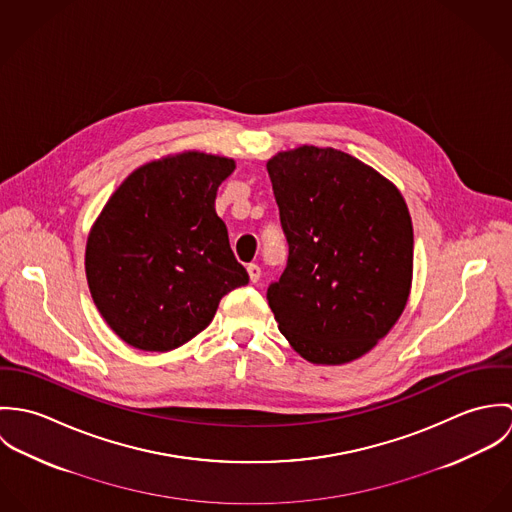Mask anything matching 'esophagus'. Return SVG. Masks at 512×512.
I'll return each instance as SVG.
<instances>
[{"label":"esophagus","mask_w":512,"mask_h":512,"mask_svg":"<svg viewBox=\"0 0 512 512\" xmlns=\"http://www.w3.org/2000/svg\"><path fill=\"white\" fill-rule=\"evenodd\" d=\"M248 276H250V282L252 284H256L258 280H260V276H262V270H260V266L258 264H248Z\"/></svg>","instance_id":"1"}]
</instances>
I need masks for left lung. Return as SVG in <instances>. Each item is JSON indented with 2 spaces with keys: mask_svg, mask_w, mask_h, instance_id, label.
Returning <instances> with one entry per match:
<instances>
[{
  "mask_svg": "<svg viewBox=\"0 0 512 512\" xmlns=\"http://www.w3.org/2000/svg\"><path fill=\"white\" fill-rule=\"evenodd\" d=\"M290 244L268 305L313 365L366 355L400 319L412 288L414 230L398 187L357 157L301 146L266 163Z\"/></svg>",
  "mask_w": 512,
  "mask_h": 512,
  "instance_id": "8db88e82",
  "label": "left lung"
}]
</instances>
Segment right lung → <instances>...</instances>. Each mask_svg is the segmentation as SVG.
I'll list each match as a JSON object with an SVG mask.
<instances>
[{
    "mask_svg": "<svg viewBox=\"0 0 512 512\" xmlns=\"http://www.w3.org/2000/svg\"><path fill=\"white\" fill-rule=\"evenodd\" d=\"M234 159L181 151L132 171L94 220L84 254L90 295L130 347L173 351L248 284L215 211Z\"/></svg>",
    "mask_w": 512,
    "mask_h": 512,
    "instance_id": "add662e5",
    "label": "right lung"
}]
</instances>
